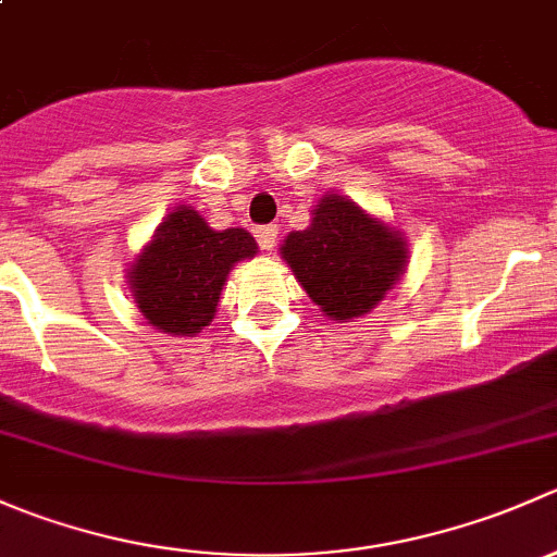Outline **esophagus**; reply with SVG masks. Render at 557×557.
<instances>
[{
  "instance_id": "obj_1",
  "label": "esophagus",
  "mask_w": 557,
  "mask_h": 557,
  "mask_svg": "<svg viewBox=\"0 0 557 557\" xmlns=\"http://www.w3.org/2000/svg\"><path fill=\"white\" fill-rule=\"evenodd\" d=\"M277 226H261L256 228V239L258 245H261V250H274V245H277Z\"/></svg>"
}]
</instances>
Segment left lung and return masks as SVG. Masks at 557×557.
<instances>
[{
    "mask_svg": "<svg viewBox=\"0 0 557 557\" xmlns=\"http://www.w3.org/2000/svg\"><path fill=\"white\" fill-rule=\"evenodd\" d=\"M310 215L305 232L283 239L280 258L325 318L350 323L401 283L409 243L401 228L334 190L318 199Z\"/></svg>",
    "mask_w": 557,
    "mask_h": 557,
    "instance_id": "1",
    "label": "left lung"
}]
</instances>
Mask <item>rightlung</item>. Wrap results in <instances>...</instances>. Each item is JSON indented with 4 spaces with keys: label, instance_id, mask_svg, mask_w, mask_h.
<instances>
[{
    "label": "right lung",
    "instance_id": "obj_1",
    "mask_svg": "<svg viewBox=\"0 0 557 557\" xmlns=\"http://www.w3.org/2000/svg\"><path fill=\"white\" fill-rule=\"evenodd\" d=\"M258 245L245 228H212L199 210L174 207L126 272L128 290L153 329L196 336L212 323L228 272Z\"/></svg>",
    "mask_w": 557,
    "mask_h": 557
}]
</instances>
